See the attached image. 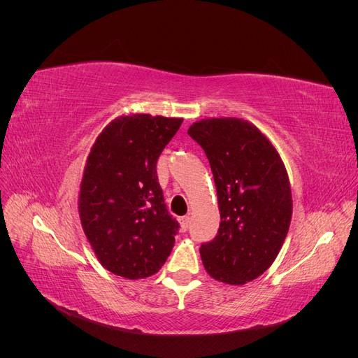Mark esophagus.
Instances as JSON below:
<instances>
[{
  "label": "esophagus",
  "instance_id": "obj_1",
  "mask_svg": "<svg viewBox=\"0 0 358 358\" xmlns=\"http://www.w3.org/2000/svg\"><path fill=\"white\" fill-rule=\"evenodd\" d=\"M179 224H180V230L187 231L189 227V216H182V218L179 220Z\"/></svg>",
  "mask_w": 358,
  "mask_h": 358
}]
</instances>
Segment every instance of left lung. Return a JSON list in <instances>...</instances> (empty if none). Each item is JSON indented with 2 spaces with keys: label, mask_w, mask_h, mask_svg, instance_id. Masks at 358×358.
Wrapping results in <instances>:
<instances>
[{
  "label": "left lung",
  "mask_w": 358,
  "mask_h": 358,
  "mask_svg": "<svg viewBox=\"0 0 358 358\" xmlns=\"http://www.w3.org/2000/svg\"><path fill=\"white\" fill-rule=\"evenodd\" d=\"M188 134L209 159L221 213L218 234L200 246L203 266L220 282H251L272 266L289 229L292 197L284 161L241 117L201 119Z\"/></svg>",
  "instance_id": "left-lung-1"
}]
</instances>
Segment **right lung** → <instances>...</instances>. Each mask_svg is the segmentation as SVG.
Returning a JSON list of instances; mask_svg holds the SVG:
<instances>
[{
	"label": "right lung",
	"instance_id": "1",
	"mask_svg": "<svg viewBox=\"0 0 358 358\" xmlns=\"http://www.w3.org/2000/svg\"><path fill=\"white\" fill-rule=\"evenodd\" d=\"M183 119L122 115L107 125L86 158L79 216L92 251L125 279L155 275L179 224L166 209L157 161Z\"/></svg>",
	"mask_w": 358,
	"mask_h": 358
}]
</instances>
